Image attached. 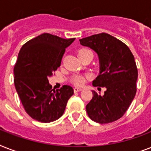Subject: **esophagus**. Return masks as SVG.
Here are the masks:
<instances>
[{
	"label": "esophagus",
	"mask_w": 151,
	"mask_h": 151,
	"mask_svg": "<svg viewBox=\"0 0 151 151\" xmlns=\"http://www.w3.org/2000/svg\"><path fill=\"white\" fill-rule=\"evenodd\" d=\"M81 90H82V88H73V91H74V92H80V91H81Z\"/></svg>",
	"instance_id": "34e87169"
}]
</instances>
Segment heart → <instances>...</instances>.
<instances>
[{"label":"heart","mask_w":151,"mask_h":151,"mask_svg":"<svg viewBox=\"0 0 151 151\" xmlns=\"http://www.w3.org/2000/svg\"><path fill=\"white\" fill-rule=\"evenodd\" d=\"M78 56L80 59H82L84 57L87 55H92L93 56V52L91 49L88 48H81L78 51ZM88 79V76L83 75V74H74L71 78V81L73 85L76 86H81L85 83V81Z\"/></svg>","instance_id":"obj_1"}]
</instances>
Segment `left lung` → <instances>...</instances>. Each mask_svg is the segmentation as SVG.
Returning a JSON list of instances; mask_svg holds the SVG:
<instances>
[{"label":"left lung","instance_id":"8db88e82","mask_svg":"<svg viewBox=\"0 0 151 151\" xmlns=\"http://www.w3.org/2000/svg\"><path fill=\"white\" fill-rule=\"evenodd\" d=\"M80 42L99 55L100 71L92 85L106 88L103 96L92 91V99L86 106L88 115L100 124L115 122L125 114L136 96L138 70L133 55L125 44L106 33Z\"/></svg>","mask_w":151,"mask_h":151}]
</instances>
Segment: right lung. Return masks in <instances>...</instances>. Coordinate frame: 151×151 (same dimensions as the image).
Segmentation results:
<instances>
[{"label": "right lung", "instance_id": "1", "mask_svg": "<svg viewBox=\"0 0 151 151\" xmlns=\"http://www.w3.org/2000/svg\"><path fill=\"white\" fill-rule=\"evenodd\" d=\"M74 40L45 33L20 49L14 67V84L25 111L33 119L49 123L63 114L73 88L63 85L56 91L52 89L48 78L60 66L66 48Z\"/></svg>", "mask_w": 151, "mask_h": 151}]
</instances>
